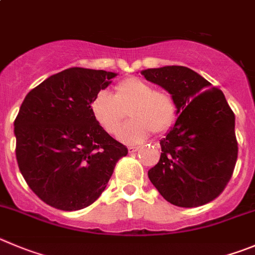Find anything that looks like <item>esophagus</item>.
I'll return each mask as SVG.
<instances>
[{
  "label": "esophagus",
  "instance_id": "1",
  "mask_svg": "<svg viewBox=\"0 0 255 255\" xmlns=\"http://www.w3.org/2000/svg\"><path fill=\"white\" fill-rule=\"evenodd\" d=\"M128 150H129V153H135V151L139 150V146H129Z\"/></svg>",
  "mask_w": 255,
  "mask_h": 255
}]
</instances>
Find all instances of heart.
Wrapping results in <instances>:
<instances>
[{
	"label": "heart",
	"mask_w": 255,
	"mask_h": 255,
	"mask_svg": "<svg viewBox=\"0 0 255 255\" xmlns=\"http://www.w3.org/2000/svg\"><path fill=\"white\" fill-rule=\"evenodd\" d=\"M131 120L119 130L118 137L128 144L145 140L151 132H164L176 120L177 105L172 95L154 90L140 78L124 79L115 87L114 96L101 91L91 101V114L109 134H115L126 118Z\"/></svg>",
	"instance_id": "heart-1"
}]
</instances>
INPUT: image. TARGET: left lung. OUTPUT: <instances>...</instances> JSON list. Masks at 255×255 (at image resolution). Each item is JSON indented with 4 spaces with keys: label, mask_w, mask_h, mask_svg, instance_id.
Segmentation results:
<instances>
[{
    "label": "left lung",
    "mask_w": 255,
    "mask_h": 255,
    "mask_svg": "<svg viewBox=\"0 0 255 255\" xmlns=\"http://www.w3.org/2000/svg\"><path fill=\"white\" fill-rule=\"evenodd\" d=\"M141 74L172 95L178 115L160 140V159L148 170L149 179L172 205L209 204L223 192L237 163L234 112L220 90L187 67L167 65Z\"/></svg>",
    "instance_id": "1"
}]
</instances>
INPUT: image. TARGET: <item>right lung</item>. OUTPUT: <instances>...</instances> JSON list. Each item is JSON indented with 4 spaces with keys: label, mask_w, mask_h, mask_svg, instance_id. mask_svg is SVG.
Instances as JSON below:
<instances>
[{
    "label": "right lung",
    "mask_w": 255,
    "mask_h": 255,
    "mask_svg": "<svg viewBox=\"0 0 255 255\" xmlns=\"http://www.w3.org/2000/svg\"><path fill=\"white\" fill-rule=\"evenodd\" d=\"M118 73L68 68L30 91L13 123L16 159L45 204L76 211L101 196L128 148L91 114V101Z\"/></svg>",
    "instance_id": "right-lung-1"
}]
</instances>
